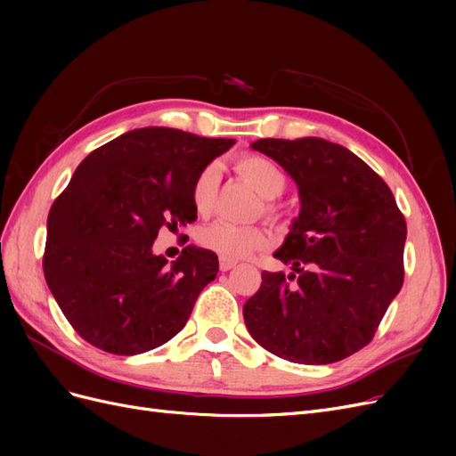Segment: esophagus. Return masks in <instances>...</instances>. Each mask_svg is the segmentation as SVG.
I'll use <instances>...</instances> for the list:
<instances>
[{
	"instance_id": "obj_1",
	"label": "esophagus",
	"mask_w": 456,
	"mask_h": 456,
	"mask_svg": "<svg viewBox=\"0 0 456 456\" xmlns=\"http://www.w3.org/2000/svg\"><path fill=\"white\" fill-rule=\"evenodd\" d=\"M236 265H238L236 260H230V258H224V256H220V262H218L220 272H228V270H232Z\"/></svg>"
}]
</instances>
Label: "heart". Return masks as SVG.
<instances>
[{
  "instance_id": "1",
  "label": "heart",
  "mask_w": 456,
  "mask_h": 456,
  "mask_svg": "<svg viewBox=\"0 0 456 456\" xmlns=\"http://www.w3.org/2000/svg\"><path fill=\"white\" fill-rule=\"evenodd\" d=\"M236 171L249 183L262 198L273 200L283 194L287 178L272 159L258 154H243L233 161ZM218 186L216 165H207L196 176L191 186V205L200 215H209L215 203ZM200 243L218 256L230 260L245 258L251 253L265 249L270 243V233L262 226H240L218 220L200 232Z\"/></svg>"
}]
</instances>
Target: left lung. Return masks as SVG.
Here are the masks:
<instances>
[{"mask_svg":"<svg viewBox=\"0 0 456 456\" xmlns=\"http://www.w3.org/2000/svg\"><path fill=\"white\" fill-rule=\"evenodd\" d=\"M251 148L293 178L300 213L273 253L293 272H262L245 325L283 360L340 362L370 342L403 285L405 218L388 184L348 148L317 136Z\"/></svg>","mask_w":456,"mask_h":456,"instance_id":"1","label":"left lung"}]
</instances>
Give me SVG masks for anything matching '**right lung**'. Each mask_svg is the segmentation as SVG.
<instances>
[{
	"label": "right lung",
	"mask_w": 456,
	"mask_h": 456,
	"mask_svg": "<svg viewBox=\"0 0 456 456\" xmlns=\"http://www.w3.org/2000/svg\"><path fill=\"white\" fill-rule=\"evenodd\" d=\"M233 144L144 127L77 165L49 211L44 272L81 338L110 354L136 355L186 325L203 287L216 278L218 256L188 245L167 265L151 247L161 226L194 223L196 176Z\"/></svg>",
	"instance_id": "1"
}]
</instances>
